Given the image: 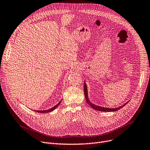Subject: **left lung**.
<instances>
[{
	"mask_svg": "<svg viewBox=\"0 0 150 150\" xmlns=\"http://www.w3.org/2000/svg\"><path fill=\"white\" fill-rule=\"evenodd\" d=\"M84 96H85V98H86V100L87 102V103L89 104V105L92 107L93 108L95 109V110H99V111H101V112H115V111H117V110H120V108H122L124 106L126 105V103L125 104H124V105H122V106L120 107H118V108H104V107H99V106H97V105H94V104L91 103L89 99H88V91H87V87H86V84L84 83Z\"/></svg>",
	"mask_w": 150,
	"mask_h": 150,
	"instance_id": "obj_1",
	"label": "left lung"
}]
</instances>
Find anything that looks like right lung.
Segmentation results:
<instances>
[{
	"mask_svg": "<svg viewBox=\"0 0 150 150\" xmlns=\"http://www.w3.org/2000/svg\"><path fill=\"white\" fill-rule=\"evenodd\" d=\"M61 101H60L59 103H58L56 105H55L54 107H53V108H50V109H49V110H35V112H38V113H48V112H51V111H53V110H54L56 108H57V107H58V105H59V104L61 103Z\"/></svg>",
	"mask_w": 150,
	"mask_h": 150,
	"instance_id": "right-lung-1",
	"label": "right lung"
}]
</instances>
